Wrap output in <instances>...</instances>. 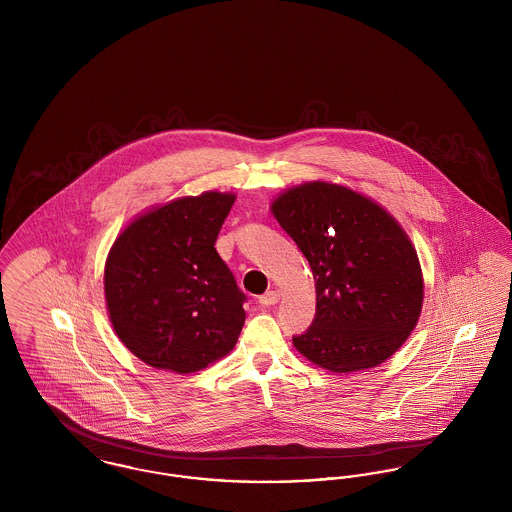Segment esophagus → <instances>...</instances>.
I'll use <instances>...</instances> for the list:
<instances>
[{
	"label": "esophagus",
	"mask_w": 512,
	"mask_h": 512,
	"mask_svg": "<svg viewBox=\"0 0 512 512\" xmlns=\"http://www.w3.org/2000/svg\"><path fill=\"white\" fill-rule=\"evenodd\" d=\"M278 299H280V293L267 292L265 295H261V297H259V303H261L263 307H270V305H276V303H278Z\"/></svg>",
	"instance_id": "34e87169"
}]
</instances>
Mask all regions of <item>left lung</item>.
<instances>
[{
    "mask_svg": "<svg viewBox=\"0 0 512 512\" xmlns=\"http://www.w3.org/2000/svg\"><path fill=\"white\" fill-rule=\"evenodd\" d=\"M272 213L307 257L317 286V313L293 336L295 349L332 372L390 359L413 332L424 295L401 226L365 195L326 182L288 190Z\"/></svg>",
    "mask_w": 512,
    "mask_h": 512,
    "instance_id": "1",
    "label": "left lung"
}]
</instances>
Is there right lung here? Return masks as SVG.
I'll list each match as a JSON object with an SVG mask.
<instances>
[{
  "label": "right lung",
  "mask_w": 512,
  "mask_h": 512,
  "mask_svg": "<svg viewBox=\"0 0 512 512\" xmlns=\"http://www.w3.org/2000/svg\"><path fill=\"white\" fill-rule=\"evenodd\" d=\"M236 197H182L134 220L111 247L105 299L122 343L146 365L188 374L232 351L245 293L215 242Z\"/></svg>",
  "instance_id": "obj_1"
}]
</instances>
